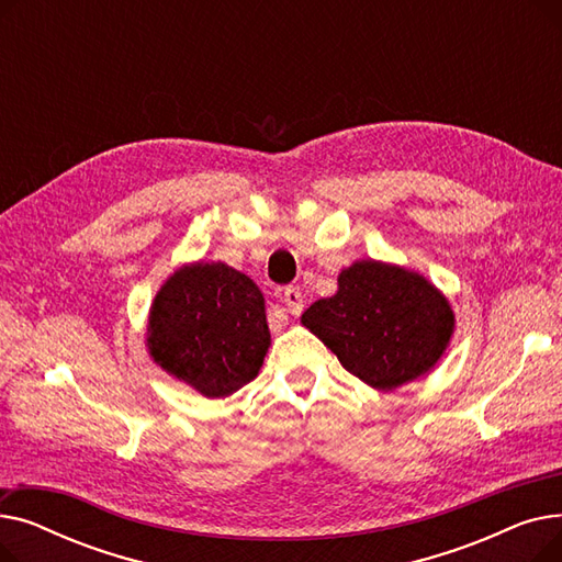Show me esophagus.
I'll use <instances>...</instances> for the list:
<instances>
[{
	"label": "esophagus",
	"mask_w": 562,
	"mask_h": 562,
	"mask_svg": "<svg viewBox=\"0 0 562 562\" xmlns=\"http://www.w3.org/2000/svg\"><path fill=\"white\" fill-rule=\"evenodd\" d=\"M282 301L286 305V310L296 316L303 312V293L299 286H286L284 293H282Z\"/></svg>",
	"instance_id": "1"
}]
</instances>
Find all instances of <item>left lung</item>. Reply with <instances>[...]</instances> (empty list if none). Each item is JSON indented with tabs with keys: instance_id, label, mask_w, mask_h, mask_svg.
Segmentation results:
<instances>
[{
	"instance_id": "obj_1",
	"label": "left lung",
	"mask_w": 562,
	"mask_h": 562,
	"mask_svg": "<svg viewBox=\"0 0 562 562\" xmlns=\"http://www.w3.org/2000/svg\"><path fill=\"white\" fill-rule=\"evenodd\" d=\"M303 323L346 371L375 390H396L435 367L456 321L447 299L422 276L358 261L341 271L335 296L316 301Z\"/></svg>"
}]
</instances>
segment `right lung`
<instances>
[{
	"label": "right lung",
	"mask_w": 562,
	"mask_h": 562,
	"mask_svg": "<svg viewBox=\"0 0 562 562\" xmlns=\"http://www.w3.org/2000/svg\"><path fill=\"white\" fill-rule=\"evenodd\" d=\"M147 333L155 362L210 398L248 385L271 344L261 291L225 263H193L170 276Z\"/></svg>",
	"instance_id": "add662e5"
}]
</instances>
